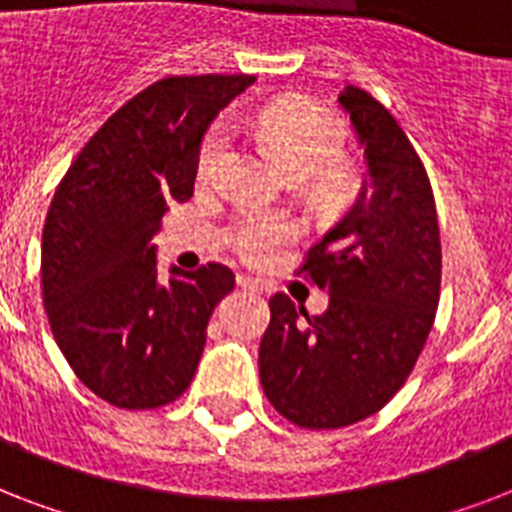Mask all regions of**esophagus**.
<instances>
[{
    "instance_id": "obj_1",
    "label": "esophagus",
    "mask_w": 512,
    "mask_h": 512,
    "mask_svg": "<svg viewBox=\"0 0 512 512\" xmlns=\"http://www.w3.org/2000/svg\"><path fill=\"white\" fill-rule=\"evenodd\" d=\"M236 287H239L241 292H249V295H263V284L257 279H249V276H239V279H236Z\"/></svg>"
}]
</instances>
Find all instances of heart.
Segmentation results:
<instances>
[{
  "mask_svg": "<svg viewBox=\"0 0 512 512\" xmlns=\"http://www.w3.org/2000/svg\"><path fill=\"white\" fill-rule=\"evenodd\" d=\"M257 130L281 156L292 175H311L332 162L342 148L340 124L305 103V100H279L260 111ZM231 130L225 122H215L201 140L196 172L199 180H212L223 167L228 154ZM295 236V228L281 215L268 212H244L233 223V247L249 263H265L279 247Z\"/></svg>",
  "mask_w": 512,
  "mask_h": 512,
  "instance_id": "heart-1",
  "label": "heart"
}]
</instances>
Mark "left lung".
Here are the masks:
<instances>
[{"instance_id": "obj_1", "label": "left lung", "mask_w": 512, "mask_h": 512, "mask_svg": "<svg viewBox=\"0 0 512 512\" xmlns=\"http://www.w3.org/2000/svg\"><path fill=\"white\" fill-rule=\"evenodd\" d=\"M366 175L356 201L308 252L300 273L329 295L308 316L271 297L260 382L289 422L335 430L366 420L396 396L436 319L441 236L428 172L404 130L369 92H340Z\"/></svg>"}]
</instances>
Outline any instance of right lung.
<instances>
[{"label": "right lung", "instance_id": "right-lung-1", "mask_svg": "<svg viewBox=\"0 0 512 512\" xmlns=\"http://www.w3.org/2000/svg\"><path fill=\"white\" fill-rule=\"evenodd\" d=\"M255 76H170L124 103L60 180L42 233L52 335L87 388L119 409L183 396L231 268L172 265L159 279V220L193 196L201 138Z\"/></svg>", "mask_w": 512, "mask_h": 512}]
</instances>
